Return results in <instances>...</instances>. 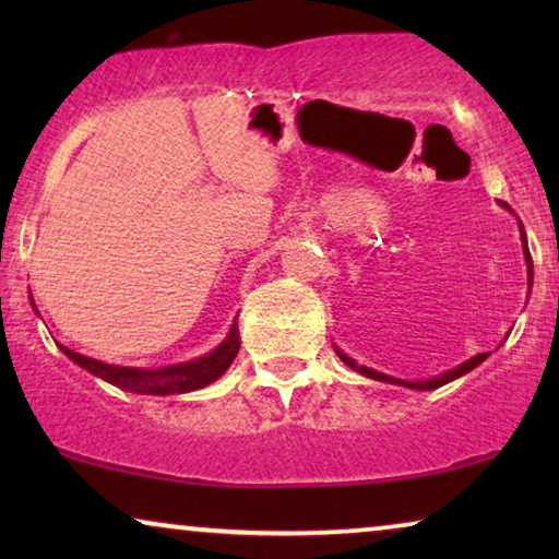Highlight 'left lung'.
I'll return each mask as SVG.
<instances>
[{
  "instance_id": "8db88e82",
  "label": "left lung",
  "mask_w": 559,
  "mask_h": 559,
  "mask_svg": "<svg viewBox=\"0 0 559 559\" xmlns=\"http://www.w3.org/2000/svg\"><path fill=\"white\" fill-rule=\"evenodd\" d=\"M501 205L507 211H511L507 203L501 201ZM514 213V211H511ZM519 236H522V249H524V259H526V285H530V289H532V280H534V266H532V257H530V247H526V234H524V226H522V221H519ZM335 354H338V358L346 366H350V369L354 371H358L361 373V377H366V379H377V381H386V384H400V386H407V389H417V392H432V389H438V386H442V384H450V381H455V379H461V377H465V373L468 371H473L476 369V366H480L486 361L488 356L491 354H478V356H471L468 361H463V364H457L455 369H448V371H442V373H438V377H432V379H419V381H412V379H396V377H389V373H381V371H377V369H369V366H358L354 358L350 356H346L343 354V350L335 346Z\"/></svg>"
}]
</instances>
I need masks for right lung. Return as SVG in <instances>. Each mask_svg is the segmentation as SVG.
I'll return each mask as SVG.
<instances>
[{
    "mask_svg": "<svg viewBox=\"0 0 559 559\" xmlns=\"http://www.w3.org/2000/svg\"><path fill=\"white\" fill-rule=\"evenodd\" d=\"M29 305L35 308L33 295H29ZM40 316V312H37ZM241 338H239V325H234L224 341L218 343L211 354H203L193 358V361H182V364H170V366H159V369H136V366H114V364H104L96 361V358H88L83 354H75V350L66 348L63 343H58V348L71 358L73 364H79L81 369H86L94 377L109 381V384L124 389V392H134V394H155V396H167V394H186V392H195V389H203L216 381L218 377H224L228 371V366L234 364L236 354H239Z\"/></svg>",
    "mask_w": 559,
    "mask_h": 559,
    "instance_id": "1",
    "label": "right lung"
}]
</instances>
